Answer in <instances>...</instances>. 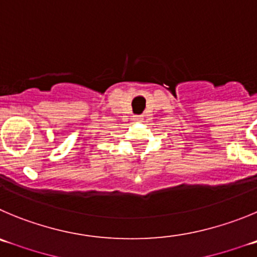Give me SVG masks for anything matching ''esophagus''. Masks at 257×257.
Returning a JSON list of instances; mask_svg holds the SVG:
<instances>
[{
    "label": "esophagus",
    "instance_id": "1",
    "mask_svg": "<svg viewBox=\"0 0 257 257\" xmlns=\"http://www.w3.org/2000/svg\"><path fill=\"white\" fill-rule=\"evenodd\" d=\"M133 119H134V120H143V116H142V115H136Z\"/></svg>",
    "mask_w": 257,
    "mask_h": 257
}]
</instances>
